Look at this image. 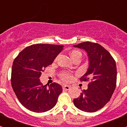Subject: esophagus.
Returning a JSON list of instances; mask_svg holds the SVG:
<instances>
[{"label":"esophagus","mask_w":127,"mask_h":127,"mask_svg":"<svg viewBox=\"0 0 127 127\" xmlns=\"http://www.w3.org/2000/svg\"><path fill=\"white\" fill-rule=\"evenodd\" d=\"M70 88H71V87L69 86V85H63V89L64 90H69Z\"/></svg>","instance_id":"34e87169"}]
</instances>
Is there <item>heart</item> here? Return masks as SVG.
<instances>
[{
  "label": "heart",
  "instance_id": "1",
  "mask_svg": "<svg viewBox=\"0 0 127 127\" xmlns=\"http://www.w3.org/2000/svg\"><path fill=\"white\" fill-rule=\"evenodd\" d=\"M82 53L80 51L77 50H73L71 52V56L73 60L77 58H81ZM60 77L64 82H69L72 79V75L70 72L66 71H62L60 73Z\"/></svg>",
  "mask_w": 127,
  "mask_h": 127
}]
</instances>
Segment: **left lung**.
I'll use <instances>...</instances> for the list:
<instances>
[{"label": "left lung", "instance_id": "1", "mask_svg": "<svg viewBox=\"0 0 127 127\" xmlns=\"http://www.w3.org/2000/svg\"><path fill=\"white\" fill-rule=\"evenodd\" d=\"M75 47L88 53L90 65L81 82H89L87 90L74 99V104L80 110L94 112L103 108L111 99L116 87L117 67L109 52L100 44L91 42L80 43Z\"/></svg>", "mask_w": 127, "mask_h": 127}]
</instances>
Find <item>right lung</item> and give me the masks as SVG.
Listing matches in <instances>:
<instances>
[{"label": "right lung", "mask_w": 127, "mask_h": 127, "mask_svg": "<svg viewBox=\"0 0 127 127\" xmlns=\"http://www.w3.org/2000/svg\"><path fill=\"white\" fill-rule=\"evenodd\" d=\"M63 45L37 43L23 50L14 60L11 74L13 90L19 101L26 109L44 112L56 105L62 92L61 85L53 82L47 87L39 77L52 64Z\"/></svg>", "instance_id": "1"}]
</instances>
